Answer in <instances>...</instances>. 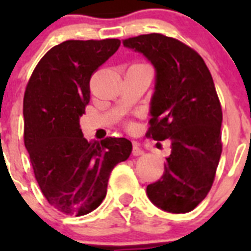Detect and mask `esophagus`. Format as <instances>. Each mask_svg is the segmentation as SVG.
<instances>
[{"instance_id":"34e87169","label":"esophagus","mask_w":251,"mask_h":251,"mask_svg":"<svg viewBox=\"0 0 251 251\" xmlns=\"http://www.w3.org/2000/svg\"><path fill=\"white\" fill-rule=\"evenodd\" d=\"M132 153H133V156H141V154H143V151H142V148L139 147V145L138 143H136V142L133 143Z\"/></svg>"}]
</instances>
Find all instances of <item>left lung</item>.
<instances>
[{"label":"left lung","instance_id":"left-lung-1","mask_svg":"<svg viewBox=\"0 0 251 251\" xmlns=\"http://www.w3.org/2000/svg\"><path fill=\"white\" fill-rule=\"evenodd\" d=\"M156 69L146 136L171 141L161 178L147 186L157 207L172 214L192 211L207 196L220 161L223 110L211 73L194 49L162 34L123 40Z\"/></svg>","mask_w":251,"mask_h":251}]
</instances>
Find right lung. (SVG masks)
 <instances>
[{"mask_svg":"<svg viewBox=\"0 0 251 251\" xmlns=\"http://www.w3.org/2000/svg\"><path fill=\"white\" fill-rule=\"evenodd\" d=\"M121 40H68L51 48L24 97V141L40 190L52 207L83 216L104 200L110 172L129 157L127 138L88 142L79 119L90 100V77Z\"/></svg>","mask_w":251,"mask_h":251,"instance_id":"obj_1","label":"right lung"}]
</instances>
